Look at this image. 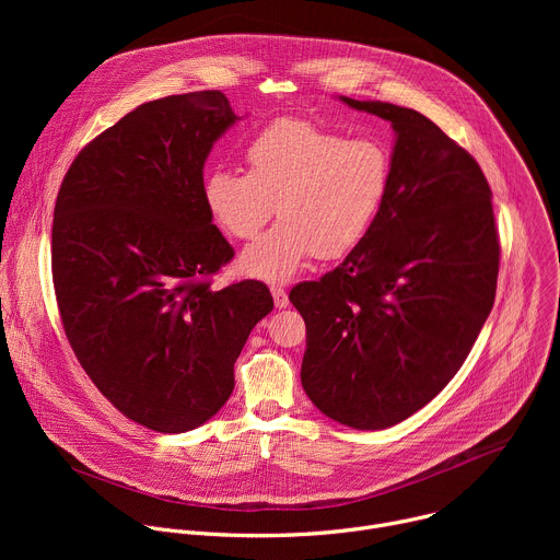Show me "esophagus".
Wrapping results in <instances>:
<instances>
[{"label": "esophagus", "mask_w": 560, "mask_h": 560, "mask_svg": "<svg viewBox=\"0 0 560 560\" xmlns=\"http://www.w3.org/2000/svg\"><path fill=\"white\" fill-rule=\"evenodd\" d=\"M272 290V299H275V305L277 307H288V292H285V288H281V285H272L270 288Z\"/></svg>", "instance_id": "34e87169"}]
</instances>
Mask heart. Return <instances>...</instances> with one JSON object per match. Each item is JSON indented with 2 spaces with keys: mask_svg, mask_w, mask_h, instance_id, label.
<instances>
[{
  "mask_svg": "<svg viewBox=\"0 0 560 560\" xmlns=\"http://www.w3.org/2000/svg\"><path fill=\"white\" fill-rule=\"evenodd\" d=\"M248 173L214 168L203 199L248 248L242 266L264 281H290L310 257L339 259L363 244L392 186V154L376 137H343L307 119H277L246 145ZM278 206L275 207L273 203Z\"/></svg>",
  "mask_w": 560,
  "mask_h": 560,
  "instance_id": "obj_1",
  "label": "heart"
}]
</instances>
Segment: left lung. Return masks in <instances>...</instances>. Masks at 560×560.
<instances>
[{"instance_id":"obj_1","label":"left lung","mask_w":560,"mask_h":560,"mask_svg":"<svg viewBox=\"0 0 560 560\" xmlns=\"http://www.w3.org/2000/svg\"><path fill=\"white\" fill-rule=\"evenodd\" d=\"M341 100L392 124V186L363 244L290 301L307 332L310 401L348 428L383 430L460 370L494 305L501 244L490 184L465 148L412 108Z\"/></svg>"}]
</instances>
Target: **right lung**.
I'll return each instance as SVG.
<instances>
[{
    "label": "right lung",
    "instance_id": "add662e5",
    "mask_svg": "<svg viewBox=\"0 0 560 560\" xmlns=\"http://www.w3.org/2000/svg\"><path fill=\"white\" fill-rule=\"evenodd\" d=\"M236 119L221 91L145 102L79 150L57 192L66 339L108 401L154 432L223 408L236 357L275 307L261 281L212 285L234 250L206 206L203 164Z\"/></svg>",
    "mask_w": 560,
    "mask_h": 560
}]
</instances>
